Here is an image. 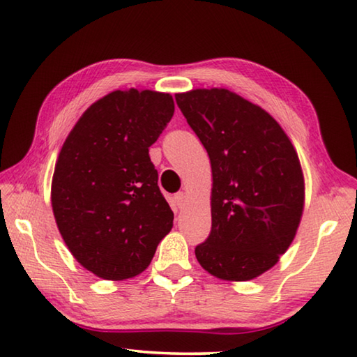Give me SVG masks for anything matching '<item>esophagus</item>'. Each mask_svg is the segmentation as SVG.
<instances>
[{"mask_svg": "<svg viewBox=\"0 0 357 357\" xmlns=\"http://www.w3.org/2000/svg\"><path fill=\"white\" fill-rule=\"evenodd\" d=\"M185 202H187V197L184 192H179L174 195V204H176L178 209H183L185 206Z\"/></svg>", "mask_w": 357, "mask_h": 357, "instance_id": "obj_1", "label": "esophagus"}]
</instances>
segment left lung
<instances>
[{
  "label": "left lung",
  "instance_id": "8db88e82",
  "mask_svg": "<svg viewBox=\"0 0 357 357\" xmlns=\"http://www.w3.org/2000/svg\"><path fill=\"white\" fill-rule=\"evenodd\" d=\"M208 151L213 227L195 247L198 263L223 280H252L293 243L304 209V176L279 123L228 89L174 96Z\"/></svg>",
  "mask_w": 357,
  "mask_h": 357
}]
</instances>
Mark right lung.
<instances>
[{"label": "right lung", "instance_id": "obj_1", "mask_svg": "<svg viewBox=\"0 0 357 357\" xmlns=\"http://www.w3.org/2000/svg\"><path fill=\"white\" fill-rule=\"evenodd\" d=\"M174 113L170 94L113 91L88 108L59 151L52 206L83 268L124 280L148 268L173 227V211L149 159Z\"/></svg>", "mask_w": 357, "mask_h": 357}]
</instances>
